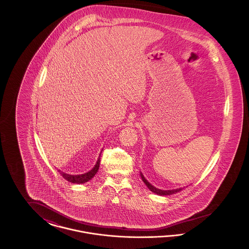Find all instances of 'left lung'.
Wrapping results in <instances>:
<instances>
[{
    "mask_svg": "<svg viewBox=\"0 0 249 249\" xmlns=\"http://www.w3.org/2000/svg\"><path fill=\"white\" fill-rule=\"evenodd\" d=\"M140 176H141V178H142V182L145 184V186L148 188V190H150V191H152L153 193L157 194V195H160V196H168V195L176 194V193H178V192L181 191V190L184 189V188H183V189H182V188H179V189H175V190H160V189H158V188L154 187L152 184H150V183L145 179V178L143 177L142 172H140Z\"/></svg>",
    "mask_w": 249,
    "mask_h": 249,
    "instance_id": "1",
    "label": "left lung"
}]
</instances>
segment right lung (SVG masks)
Masks as SVG:
<instances>
[{"mask_svg": "<svg viewBox=\"0 0 249 249\" xmlns=\"http://www.w3.org/2000/svg\"><path fill=\"white\" fill-rule=\"evenodd\" d=\"M102 151H103V149H102ZM102 151H101V153H102ZM101 153L99 155V158L97 160V162L95 163L94 167L90 171H89V172H87L85 174H81V175H70V174H66V173H64V172H62L60 170H58V171H59L60 176L64 178V179H66L68 182L72 183V184H84V183L89 181L91 178H94L95 175L97 174V172L99 170V167H100Z\"/></svg>", "mask_w": 249, "mask_h": 249, "instance_id": "1", "label": "right lung"}]
</instances>
